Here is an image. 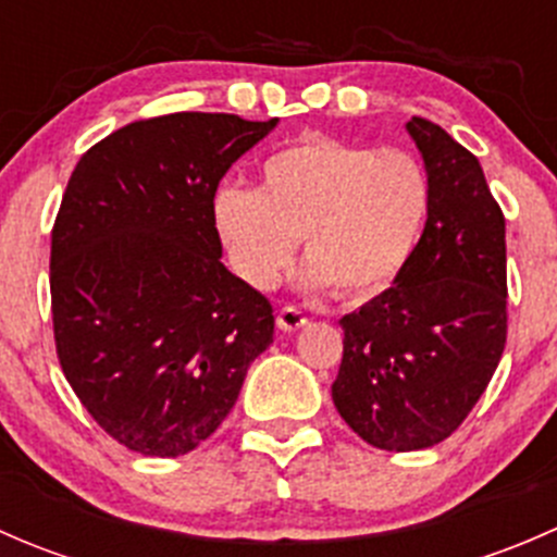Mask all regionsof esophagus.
Instances as JSON below:
<instances>
[{
  "mask_svg": "<svg viewBox=\"0 0 557 557\" xmlns=\"http://www.w3.org/2000/svg\"><path fill=\"white\" fill-rule=\"evenodd\" d=\"M277 325L283 331H299L301 325H307V314L299 310V307H283V310L277 312Z\"/></svg>",
  "mask_w": 557,
  "mask_h": 557,
  "instance_id": "1",
  "label": "esophagus"
}]
</instances>
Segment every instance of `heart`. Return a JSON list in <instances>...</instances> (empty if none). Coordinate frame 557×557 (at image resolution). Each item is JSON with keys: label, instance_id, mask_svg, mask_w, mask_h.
Listing matches in <instances>:
<instances>
[{"label": "heart", "instance_id": "heart-1", "mask_svg": "<svg viewBox=\"0 0 557 557\" xmlns=\"http://www.w3.org/2000/svg\"><path fill=\"white\" fill-rule=\"evenodd\" d=\"M423 164L398 148L307 137L269 156L261 188L221 185L212 218L234 272L272 288L305 239L307 285L367 301L412 261L429 223Z\"/></svg>", "mask_w": 557, "mask_h": 557}]
</instances>
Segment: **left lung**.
Listing matches in <instances>:
<instances>
[{
    "mask_svg": "<svg viewBox=\"0 0 557 557\" xmlns=\"http://www.w3.org/2000/svg\"><path fill=\"white\" fill-rule=\"evenodd\" d=\"M431 185L407 272L345 314L336 412L372 447L425 450L453 434L507 345L504 212L480 161L425 117L407 123Z\"/></svg>",
    "mask_w": 557,
    "mask_h": 557,
    "instance_id": "1",
    "label": "left lung"
}]
</instances>
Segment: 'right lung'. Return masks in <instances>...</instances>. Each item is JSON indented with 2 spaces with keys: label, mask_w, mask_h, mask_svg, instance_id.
Here are the masks:
<instances>
[{
  "label": "right lung",
  "mask_w": 557,
  "mask_h": 557,
  "mask_svg": "<svg viewBox=\"0 0 557 557\" xmlns=\"http://www.w3.org/2000/svg\"><path fill=\"white\" fill-rule=\"evenodd\" d=\"M272 121L172 112L83 153L50 234V310L66 383L123 447L177 458L237 404L272 345L263 294L221 263L212 201Z\"/></svg>",
  "instance_id": "right-lung-1"
}]
</instances>
